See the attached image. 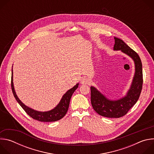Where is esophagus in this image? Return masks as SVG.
<instances>
[{
    "mask_svg": "<svg viewBox=\"0 0 154 154\" xmlns=\"http://www.w3.org/2000/svg\"><path fill=\"white\" fill-rule=\"evenodd\" d=\"M91 83V80L88 77H83L81 80L82 84H90Z\"/></svg>",
    "mask_w": 154,
    "mask_h": 154,
    "instance_id": "obj_1",
    "label": "esophagus"
}]
</instances>
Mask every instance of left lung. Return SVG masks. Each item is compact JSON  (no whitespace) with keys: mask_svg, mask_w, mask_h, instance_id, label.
<instances>
[{"mask_svg":"<svg viewBox=\"0 0 154 154\" xmlns=\"http://www.w3.org/2000/svg\"><path fill=\"white\" fill-rule=\"evenodd\" d=\"M115 51H121L130 56L135 62V72L131 86L127 95L116 100L108 99L96 88L91 86V102L94 111L99 115L107 118H121L127 113L129 109L138 101L143 87L142 63L138 54L131 49L121 39L114 37Z\"/></svg>","mask_w":154,"mask_h":154,"instance_id":"left-lung-1","label":"left lung"}]
</instances>
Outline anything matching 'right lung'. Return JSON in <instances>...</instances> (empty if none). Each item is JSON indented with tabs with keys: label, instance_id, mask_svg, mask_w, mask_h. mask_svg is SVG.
<instances>
[{
	"label": "right lung",
	"instance_id": "add662e5",
	"mask_svg": "<svg viewBox=\"0 0 154 154\" xmlns=\"http://www.w3.org/2000/svg\"><path fill=\"white\" fill-rule=\"evenodd\" d=\"M11 89L13 91V94L17 100V102L19 103V104L23 108L24 111L29 115L31 118L33 119L41 121V122H54L58 121L63 118L64 115L66 114L68 109L69 105L70 100L71 98L72 95L73 94L74 92L76 90V89L79 86V83H77L76 85H75L71 89L68 90L66 93L63 97L61 98L60 103L57 105L56 107H55L52 110L48 111V112H38L34 110L33 109H32L28 106H27L26 105H24L23 102H22L17 97L16 92L14 91V86H13V69H12V75H11Z\"/></svg>",
	"mask_w": 154,
	"mask_h": 154
}]
</instances>
